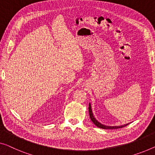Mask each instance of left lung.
Segmentation results:
<instances>
[{
    "instance_id": "obj_1",
    "label": "left lung",
    "mask_w": 155,
    "mask_h": 155,
    "mask_svg": "<svg viewBox=\"0 0 155 155\" xmlns=\"http://www.w3.org/2000/svg\"><path fill=\"white\" fill-rule=\"evenodd\" d=\"M88 110H89L90 117H91L92 122H93V123L95 124L97 127L104 129H118V128L124 127H125L128 124H124V125H122V126H106V125H104V124H102L101 123H100V122H98L97 120L95 119V117H94L93 114H92V108H91V104H89Z\"/></svg>"
}]
</instances>
